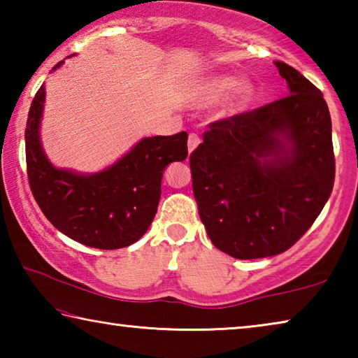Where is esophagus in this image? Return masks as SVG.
Listing matches in <instances>:
<instances>
[{"label": "esophagus", "mask_w": 358, "mask_h": 358, "mask_svg": "<svg viewBox=\"0 0 358 358\" xmlns=\"http://www.w3.org/2000/svg\"><path fill=\"white\" fill-rule=\"evenodd\" d=\"M199 143H201V137H199L196 132H191L189 137H187V150H189V153L197 147Z\"/></svg>", "instance_id": "esophagus-1"}]
</instances>
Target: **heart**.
Listing matches in <instances>:
<instances>
[{
    "instance_id": "b5f03b06",
    "label": "heart",
    "mask_w": 358,
    "mask_h": 358,
    "mask_svg": "<svg viewBox=\"0 0 358 358\" xmlns=\"http://www.w3.org/2000/svg\"><path fill=\"white\" fill-rule=\"evenodd\" d=\"M237 84H238L237 77H232V76L210 77L207 80H203L197 85L196 94H194V101H196L199 106H211L215 104V102L221 101L222 98H226ZM251 96H252V88L250 85L240 83L239 87L235 89L232 98L229 101V108L232 112L241 110V108L246 107L248 102H250Z\"/></svg>"
}]
</instances>
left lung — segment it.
Returning a JSON list of instances; mask_svg holds the SVG:
<instances>
[{"mask_svg": "<svg viewBox=\"0 0 358 358\" xmlns=\"http://www.w3.org/2000/svg\"><path fill=\"white\" fill-rule=\"evenodd\" d=\"M275 64L290 94L210 123L189 156L208 237L235 259L287 251L316 221L335 181L322 93L292 66Z\"/></svg>", "mask_w": 358, "mask_h": 358, "instance_id": "1", "label": "left lung"}]
</instances>
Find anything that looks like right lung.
Here are the masks:
<instances>
[{
    "instance_id": "1",
    "label": "right lung",
    "mask_w": 358,
    "mask_h": 358,
    "mask_svg": "<svg viewBox=\"0 0 358 358\" xmlns=\"http://www.w3.org/2000/svg\"><path fill=\"white\" fill-rule=\"evenodd\" d=\"M44 99L41 87L25 128L28 183L42 213L59 232L85 246L118 250L136 243L156 215L162 172L171 162L186 159L187 134L147 137L106 171L78 175L53 167L41 147Z\"/></svg>"
}]
</instances>
